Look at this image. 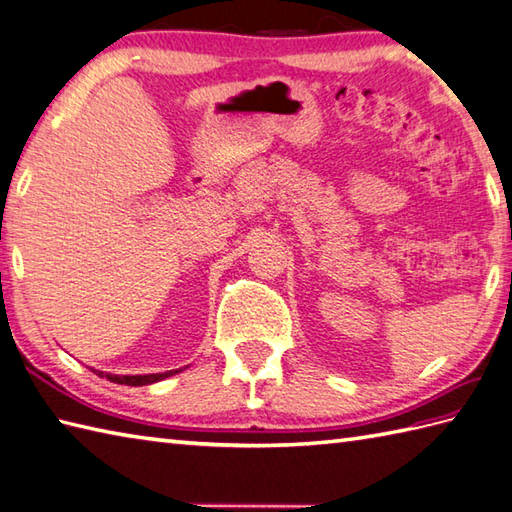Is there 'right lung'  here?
Segmentation results:
<instances>
[{
    "mask_svg": "<svg viewBox=\"0 0 512 512\" xmlns=\"http://www.w3.org/2000/svg\"><path fill=\"white\" fill-rule=\"evenodd\" d=\"M100 377H107L111 383H120V385H151L155 381H162L166 377H173L177 370L170 372H157V374H105L100 370H94Z\"/></svg>",
    "mask_w": 512,
    "mask_h": 512,
    "instance_id": "obj_1",
    "label": "right lung"
}]
</instances>
